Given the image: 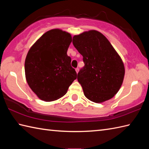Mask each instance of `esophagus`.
<instances>
[{
	"mask_svg": "<svg viewBox=\"0 0 149 149\" xmlns=\"http://www.w3.org/2000/svg\"><path fill=\"white\" fill-rule=\"evenodd\" d=\"M79 68H75V71H76V72H77V73H78V72H79Z\"/></svg>",
	"mask_w": 149,
	"mask_h": 149,
	"instance_id": "34e87169",
	"label": "esophagus"
}]
</instances>
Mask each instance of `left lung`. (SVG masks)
I'll list each match as a JSON object with an SVG mask.
<instances>
[{
	"instance_id": "1",
	"label": "left lung",
	"mask_w": 149,
	"mask_h": 149,
	"mask_svg": "<svg viewBox=\"0 0 149 149\" xmlns=\"http://www.w3.org/2000/svg\"><path fill=\"white\" fill-rule=\"evenodd\" d=\"M72 43L83 57L84 66L78 73L77 80L85 97L96 103L111 99L121 87L125 74L118 54L97 31L75 35Z\"/></svg>"
}]
</instances>
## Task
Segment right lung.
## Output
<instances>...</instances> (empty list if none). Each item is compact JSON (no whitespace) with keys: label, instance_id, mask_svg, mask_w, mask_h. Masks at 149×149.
<instances>
[{"label":"right lung","instance_id":"right-lung-1","mask_svg":"<svg viewBox=\"0 0 149 149\" xmlns=\"http://www.w3.org/2000/svg\"><path fill=\"white\" fill-rule=\"evenodd\" d=\"M72 36L55 29L47 31L31 47L25 61L28 84L41 100L50 102L67 92L77 78L67 50Z\"/></svg>","mask_w":149,"mask_h":149}]
</instances>
